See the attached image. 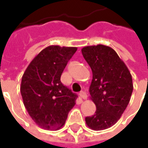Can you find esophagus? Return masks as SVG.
I'll return each instance as SVG.
<instances>
[{
  "label": "esophagus",
  "mask_w": 148,
  "mask_h": 148,
  "mask_svg": "<svg viewBox=\"0 0 148 148\" xmlns=\"http://www.w3.org/2000/svg\"><path fill=\"white\" fill-rule=\"evenodd\" d=\"M80 96H81V98H82L83 99H87V94L85 92V91H81L80 92Z\"/></svg>",
  "instance_id": "1"
}]
</instances>
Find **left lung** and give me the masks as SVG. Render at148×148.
<instances>
[{"label": "left lung", "instance_id": "left-lung-1", "mask_svg": "<svg viewBox=\"0 0 148 148\" xmlns=\"http://www.w3.org/2000/svg\"><path fill=\"white\" fill-rule=\"evenodd\" d=\"M82 53L92 71L89 91L96 106L95 114L86 117V123L93 130H104L115 124L127 108L134 89L132 76L109 46H86Z\"/></svg>", "mask_w": 148, "mask_h": 148}]
</instances>
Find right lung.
I'll return each mask as SVG.
<instances>
[{"instance_id": "right-lung-1", "label": "right lung", "mask_w": 148, "mask_h": 148, "mask_svg": "<svg viewBox=\"0 0 148 148\" xmlns=\"http://www.w3.org/2000/svg\"><path fill=\"white\" fill-rule=\"evenodd\" d=\"M76 47L51 45L32 60L22 77L20 93L26 110L40 128L58 130L76 105L77 94L60 78Z\"/></svg>"}]
</instances>
